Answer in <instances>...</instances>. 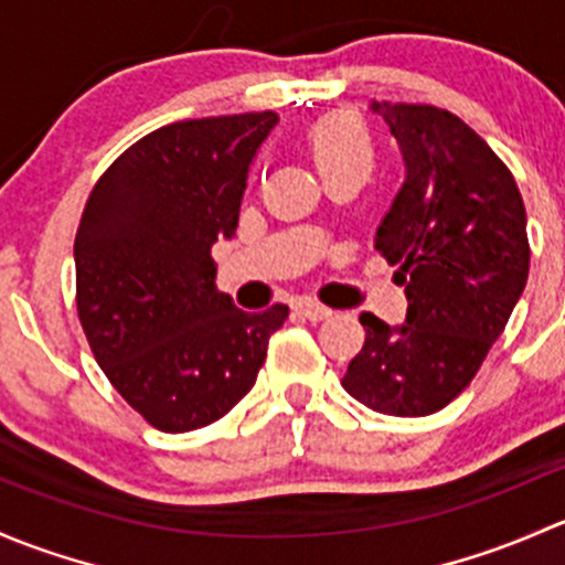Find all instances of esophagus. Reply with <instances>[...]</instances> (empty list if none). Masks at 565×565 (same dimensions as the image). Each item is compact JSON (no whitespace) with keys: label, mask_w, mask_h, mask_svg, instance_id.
Wrapping results in <instances>:
<instances>
[{"label":"esophagus","mask_w":565,"mask_h":565,"mask_svg":"<svg viewBox=\"0 0 565 565\" xmlns=\"http://www.w3.org/2000/svg\"><path fill=\"white\" fill-rule=\"evenodd\" d=\"M299 312L301 316L307 318V321H323V318L331 316V310L326 305H321V301H312V299H301L299 305Z\"/></svg>","instance_id":"34e87169"}]
</instances>
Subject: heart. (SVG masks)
Masks as SVG:
<instances>
[{
    "label": "heart",
    "mask_w": 565,
    "mask_h": 565,
    "mask_svg": "<svg viewBox=\"0 0 565 565\" xmlns=\"http://www.w3.org/2000/svg\"><path fill=\"white\" fill-rule=\"evenodd\" d=\"M305 147L326 182L348 173L367 179L375 166V138L367 121L353 110H334L312 121Z\"/></svg>",
    "instance_id": "heart-1"
}]
</instances>
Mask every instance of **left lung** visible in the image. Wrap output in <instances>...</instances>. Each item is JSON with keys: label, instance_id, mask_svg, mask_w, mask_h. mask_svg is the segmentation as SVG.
<instances>
[{"label": "left lung", "instance_id": "obj_1", "mask_svg": "<svg viewBox=\"0 0 565 565\" xmlns=\"http://www.w3.org/2000/svg\"><path fill=\"white\" fill-rule=\"evenodd\" d=\"M405 160V182L377 225L408 316L364 312V345L342 386L386 416H429L468 388L509 323L531 266L525 203L505 162L451 110L377 103Z\"/></svg>", "mask_w": 565, "mask_h": 565}]
</instances>
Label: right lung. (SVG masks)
I'll return each mask as SVG.
<instances>
[{
  "mask_svg": "<svg viewBox=\"0 0 565 565\" xmlns=\"http://www.w3.org/2000/svg\"><path fill=\"white\" fill-rule=\"evenodd\" d=\"M275 110L173 121L97 179L75 234V307L110 386L162 433L217 422L253 388L288 307L236 310L214 285Z\"/></svg>",
  "mask_w": 565,
  "mask_h": 565,
  "instance_id": "obj_1",
  "label": "right lung"
}]
</instances>
